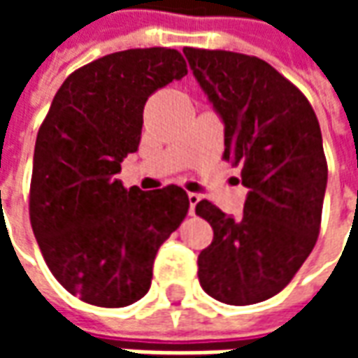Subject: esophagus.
Here are the masks:
<instances>
[{
  "label": "esophagus",
  "instance_id": "1",
  "mask_svg": "<svg viewBox=\"0 0 358 358\" xmlns=\"http://www.w3.org/2000/svg\"><path fill=\"white\" fill-rule=\"evenodd\" d=\"M189 197V215H195V205L201 201V195L199 194H187Z\"/></svg>",
  "mask_w": 358,
  "mask_h": 358
}]
</instances>
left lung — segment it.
Masks as SVG:
<instances>
[{"mask_svg": "<svg viewBox=\"0 0 358 358\" xmlns=\"http://www.w3.org/2000/svg\"><path fill=\"white\" fill-rule=\"evenodd\" d=\"M187 63L224 120V161L249 187L240 220L215 203L195 213L213 226L197 257L199 284L228 305H253L284 289L320 234L328 180L315 110L295 84L255 55L184 48Z\"/></svg>", "mask_w": 358, "mask_h": 358, "instance_id": "obj_1", "label": "left lung"}]
</instances>
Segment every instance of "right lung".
Here are the masks:
<instances>
[{"label":"right lung","mask_w":358,"mask_h":358,"mask_svg":"<svg viewBox=\"0 0 358 358\" xmlns=\"http://www.w3.org/2000/svg\"><path fill=\"white\" fill-rule=\"evenodd\" d=\"M186 74V59L171 48L95 59L69 74L38 130L30 224L51 274L84 303L141 299L157 251L186 218L180 186L141 192L117 180L140 145L148 97Z\"/></svg>","instance_id":"1"}]
</instances>
